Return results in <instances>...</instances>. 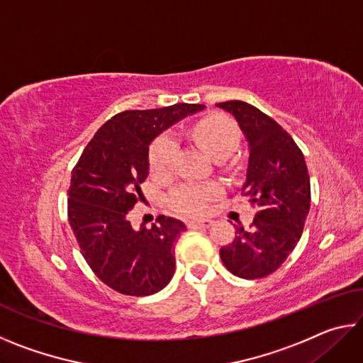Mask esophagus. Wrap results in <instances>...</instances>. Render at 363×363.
<instances>
[{
    "mask_svg": "<svg viewBox=\"0 0 363 363\" xmlns=\"http://www.w3.org/2000/svg\"><path fill=\"white\" fill-rule=\"evenodd\" d=\"M189 229H200V227H203V229H208V227L213 225V220L211 219H194V220H189Z\"/></svg>",
    "mask_w": 363,
    "mask_h": 363,
    "instance_id": "34e87169",
    "label": "esophagus"
}]
</instances>
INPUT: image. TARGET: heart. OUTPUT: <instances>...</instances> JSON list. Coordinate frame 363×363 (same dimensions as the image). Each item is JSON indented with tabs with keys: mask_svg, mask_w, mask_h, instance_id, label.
I'll use <instances>...</instances> for the list:
<instances>
[{
	"mask_svg": "<svg viewBox=\"0 0 363 363\" xmlns=\"http://www.w3.org/2000/svg\"><path fill=\"white\" fill-rule=\"evenodd\" d=\"M192 138L213 160H225L237 150L240 143V131L237 125L220 115H210L196 121L190 128ZM176 155V143L173 138H158L150 147V169L162 174L171 168ZM219 194V187L214 184H186L174 190L171 203L177 211L186 214H200L205 211L206 201Z\"/></svg>",
	"mask_w": 363,
	"mask_h": 363,
	"instance_id": "obj_1",
	"label": "heart"
}]
</instances>
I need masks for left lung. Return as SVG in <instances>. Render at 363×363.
Listing matches in <instances>:
<instances>
[{
    "label": "left lung",
    "instance_id": "obj_1",
    "mask_svg": "<svg viewBox=\"0 0 363 363\" xmlns=\"http://www.w3.org/2000/svg\"><path fill=\"white\" fill-rule=\"evenodd\" d=\"M237 120L248 143L242 195L256 203L250 229L235 227L219 250L225 269L253 280L277 270L296 247L311 208V179L303 152L277 121L243 101L216 104Z\"/></svg>",
    "mask_w": 363,
    "mask_h": 363
}]
</instances>
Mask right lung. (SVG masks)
Masks as SVG:
<instances>
[{
  "label": "right lung",
  "mask_w": 363,
  "mask_h": 363,
  "mask_svg": "<svg viewBox=\"0 0 363 363\" xmlns=\"http://www.w3.org/2000/svg\"><path fill=\"white\" fill-rule=\"evenodd\" d=\"M200 104L125 110L110 118L86 145L72 171L69 223L82 255L104 284L130 296H150L174 275V247L186 224L158 216L152 227L134 229L128 219L143 200L153 139Z\"/></svg>",
  "instance_id": "1"
}]
</instances>
